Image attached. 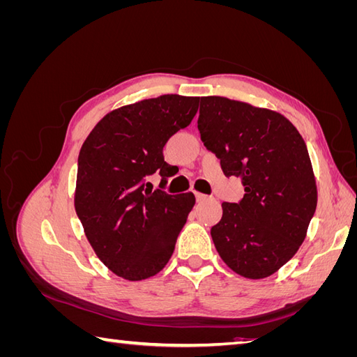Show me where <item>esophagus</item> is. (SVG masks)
<instances>
[{"mask_svg": "<svg viewBox=\"0 0 357 357\" xmlns=\"http://www.w3.org/2000/svg\"><path fill=\"white\" fill-rule=\"evenodd\" d=\"M195 197H197V201L201 202V201H205L208 197L204 195V193H199V192H195Z\"/></svg>", "mask_w": 357, "mask_h": 357, "instance_id": "1", "label": "esophagus"}]
</instances>
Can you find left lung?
Returning <instances> with one entry per match:
<instances>
[{"instance_id":"1","label":"left lung","mask_w":357,"mask_h":357,"mask_svg":"<svg viewBox=\"0 0 357 357\" xmlns=\"http://www.w3.org/2000/svg\"><path fill=\"white\" fill-rule=\"evenodd\" d=\"M198 129L225 176L240 177L245 192L222 204L215 248L243 277L274 274L298 252L317 207L304 138L280 113L222 96H202Z\"/></svg>"}]
</instances>
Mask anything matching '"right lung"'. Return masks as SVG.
<instances>
[{
	"label": "right lung",
	"instance_id": "add662e5",
	"mask_svg": "<svg viewBox=\"0 0 357 357\" xmlns=\"http://www.w3.org/2000/svg\"><path fill=\"white\" fill-rule=\"evenodd\" d=\"M198 102V96L162 95L121 107L82 146L75 213L95 253L119 277H152L174 252L195 197L152 190L147 177L159 172L167 185L174 167L165 162L164 147L192 122Z\"/></svg>",
	"mask_w": 357,
	"mask_h": 357
}]
</instances>
